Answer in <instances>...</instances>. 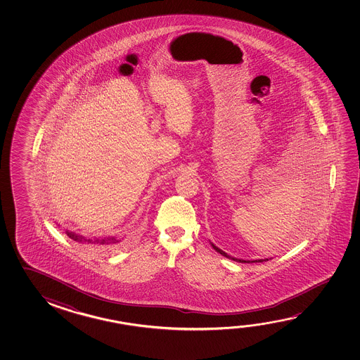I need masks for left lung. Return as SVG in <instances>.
Returning <instances> with one entry per match:
<instances>
[{
  "label": "left lung",
  "mask_w": 360,
  "mask_h": 360,
  "mask_svg": "<svg viewBox=\"0 0 360 360\" xmlns=\"http://www.w3.org/2000/svg\"><path fill=\"white\" fill-rule=\"evenodd\" d=\"M212 248L217 251L218 254L222 255V256H224V257H227V259H233V261H237V262H248V264H250V262H264V261H269V259H254V261H246V259H235V257H231V256H229V255L226 254V252H224L222 250H219V248H217V246H214L212 243Z\"/></svg>",
  "instance_id": "1"
}]
</instances>
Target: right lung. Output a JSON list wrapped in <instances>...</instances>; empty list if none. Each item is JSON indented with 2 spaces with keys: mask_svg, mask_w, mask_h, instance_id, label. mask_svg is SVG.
I'll return each instance as SVG.
<instances>
[{
  "mask_svg": "<svg viewBox=\"0 0 360 360\" xmlns=\"http://www.w3.org/2000/svg\"><path fill=\"white\" fill-rule=\"evenodd\" d=\"M66 235L70 237L71 240L74 241L82 242V243H88V245H93L95 248H105L109 246H114L117 245L120 240L117 237H99V238H85L84 236L77 235L70 231H66Z\"/></svg>",
  "mask_w": 360,
  "mask_h": 360,
  "instance_id": "obj_1",
  "label": "right lung"
}]
</instances>
